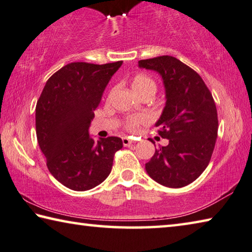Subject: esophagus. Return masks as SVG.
<instances>
[{"instance_id":"1","label":"esophagus","mask_w":252,"mask_h":252,"mask_svg":"<svg viewBox=\"0 0 252 252\" xmlns=\"http://www.w3.org/2000/svg\"><path fill=\"white\" fill-rule=\"evenodd\" d=\"M123 144H124V146L127 147V146H130V145L135 144V142H134V140H130L129 138H127V137H124L123 138Z\"/></svg>"}]
</instances>
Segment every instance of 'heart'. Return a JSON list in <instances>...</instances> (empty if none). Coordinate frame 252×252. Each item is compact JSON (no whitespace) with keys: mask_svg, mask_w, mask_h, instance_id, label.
<instances>
[{"mask_svg":"<svg viewBox=\"0 0 252 252\" xmlns=\"http://www.w3.org/2000/svg\"><path fill=\"white\" fill-rule=\"evenodd\" d=\"M131 87H133V90L136 94H138V93L143 92L145 90H151V88L152 90H156V85L153 79L145 74L136 75V76L133 78V81H131ZM148 121H149V117L147 115H138V116L129 117L126 122V127L127 129L134 130L137 128L139 125L147 123Z\"/></svg>","mask_w":252,"mask_h":252,"instance_id":"b5f03b06","label":"heart"}]
</instances>
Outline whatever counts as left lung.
I'll return each instance as SVG.
<instances>
[{
  "instance_id": "obj_1",
  "label": "left lung",
  "mask_w": 252,
  "mask_h": 252,
  "mask_svg": "<svg viewBox=\"0 0 252 252\" xmlns=\"http://www.w3.org/2000/svg\"><path fill=\"white\" fill-rule=\"evenodd\" d=\"M138 67L161 77L166 103L155 126L169 142L156 149L145 169L162 186L185 187L199 177L213 155L218 133L213 95L199 75L174 56L142 60Z\"/></svg>"
}]
</instances>
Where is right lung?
<instances>
[{"label":"right lung","instance_id":"add662e5","mask_svg":"<svg viewBox=\"0 0 252 252\" xmlns=\"http://www.w3.org/2000/svg\"><path fill=\"white\" fill-rule=\"evenodd\" d=\"M122 61L97 65L69 63L48 78L35 108L38 146L54 178L72 190L98 186L112 171L118 137L90 135L94 110Z\"/></svg>","mask_w":252,"mask_h":252}]
</instances>
